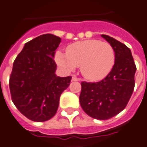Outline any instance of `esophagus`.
Instances as JSON below:
<instances>
[{"label": "esophagus", "instance_id": "esophagus-1", "mask_svg": "<svg viewBox=\"0 0 147 147\" xmlns=\"http://www.w3.org/2000/svg\"><path fill=\"white\" fill-rule=\"evenodd\" d=\"M80 79L75 75H72V81H79Z\"/></svg>", "mask_w": 147, "mask_h": 147}]
</instances>
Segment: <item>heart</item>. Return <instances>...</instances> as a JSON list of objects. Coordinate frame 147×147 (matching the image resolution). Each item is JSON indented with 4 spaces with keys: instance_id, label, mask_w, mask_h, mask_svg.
Here are the masks:
<instances>
[{
    "instance_id": "heart-1",
    "label": "heart",
    "mask_w": 147,
    "mask_h": 147,
    "mask_svg": "<svg viewBox=\"0 0 147 147\" xmlns=\"http://www.w3.org/2000/svg\"><path fill=\"white\" fill-rule=\"evenodd\" d=\"M55 61L67 71L74 70L80 65L83 77L90 80L105 78L113 67L115 53L108 42L97 39L77 42L67 47V52L58 50Z\"/></svg>"
}]
</instances>
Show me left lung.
Returning a JSON list of instances; mask_svg holds the SVG:
<instances>
[{
  "label": "left lung",
  "instance_id": "1",
  "mask_svg": "<svg viewBox=\"0 0 147 147\" xmlns=\"http://www.w3.org/2000/svg\"><path fill=\"white\" fill-rule=\"evenodd\" d=\"M115 53L111 72L99 82L81 83L80 103L88 115L107 120L117 115L128 103L134 89L137 70L131 49L112 37L102 35Z\"/></svg>",
  "mask_w": 147,
  "mask_h": 147
}]
</instances>
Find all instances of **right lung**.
Returning a JSON list of instances; mask_svg holds the SVG:
<instances>
[{"instance_id":"1","label":"right lung","mask_w":147,"mask_h":147,"mask_svg":"<svg viewBox=\"0 0 147 147\" xmlns=\"http://www.w3.org/2000/svg\"><path fill=\"white\" fill-rule=\"evenodd\" d=\"M61 38L44 34L26 42L13 64L9 86L16 109L29 120L51 119L59 105L60 96L69 86L71 77L55 74V50Z\"/></svg>"}]
</instances>
